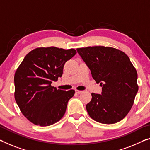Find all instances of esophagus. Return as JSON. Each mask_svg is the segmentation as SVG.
<instances>
[{
    "instance_id": "34e87169",
    "label": "esophagus",
    "mask_w": 150,
    "mask_h": 150,
    "mask_svg": "<svg viewBox=\"0 0 150 150\" xmlns=\"http://www.w3.org/2000/svg\"><path fill=\"white\" fill-rule=\"evenodd\" d=\"M75 92H76V93H78V94H79V93H81L83 92V91H80V90H77V89H76Z\"/></svg>"
}]
</instances>
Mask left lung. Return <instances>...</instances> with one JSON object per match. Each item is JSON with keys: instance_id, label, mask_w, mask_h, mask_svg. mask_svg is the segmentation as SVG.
Segmentation results:
<instances>
[{"instance_id": "1", "label": "left lung", "mask_w": 150, "mask_h": 150, "mask_svg": "<svg viewBox=\"0 0 150 150\" xmlns=\"http://www.w3.org/2000/svg\"><path fill=\"white\" fill-rule=\"evenodd\" d=\"M77 50L93 79L102 87L101 94L91 93V100L86 105L89 117L103 124L120 121L131 110L139 88L137 71L129 57L108 46H89Z\"/></svg>"}]
</instances>
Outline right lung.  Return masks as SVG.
<instances>
[{"label": "right lung", "mask_w": 150, "mask_h": 150, "mask_svg": "<svg viewBox=\"0 0 150 150\" xmlns=\"http://www.w3.org/2000/svg\"><path fill=\"white\" fill-rule=\"evenodd\" d=\"M73 48L40 47L30 51L15 73V99L21 113L32 123L50 126L66 112L75 90L51 86L61 77L65 62L76 54Z\"/></svg>", "instance_id": "add662e5"}]
</instances>
